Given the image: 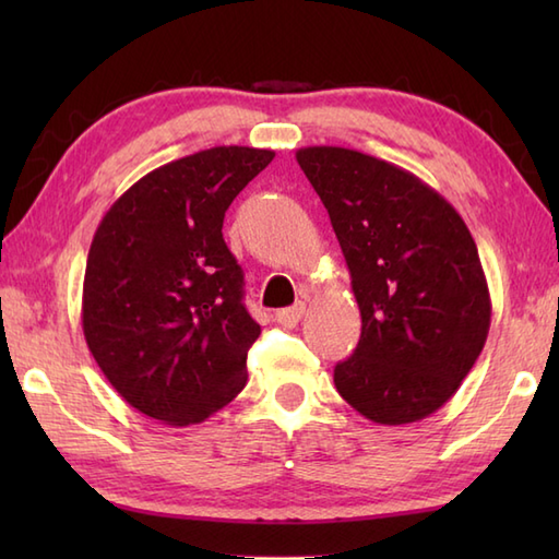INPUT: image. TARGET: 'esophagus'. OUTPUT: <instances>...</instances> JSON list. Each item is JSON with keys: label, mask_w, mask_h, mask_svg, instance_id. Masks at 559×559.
<instances>
[{"label": "esophagus", "mask_w": 559, "mask_h": 559, "mask_svg": "<svg viewBox=\"0 0 559 559\" xmlns=\"http://www.w3.org/2000/svg\"><path fill=\"white\" fill-rule=\"evenodd\" d=\"M302 314H305V302H298L293 307H286V310H278L276 319H278V324H283V326H295L302 319Z\"/></svg>", "instance_id": "34e87169"}]
</instances>
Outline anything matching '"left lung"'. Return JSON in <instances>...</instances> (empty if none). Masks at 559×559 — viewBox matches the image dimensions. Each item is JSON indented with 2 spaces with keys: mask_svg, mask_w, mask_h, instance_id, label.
<instances>
[{
  "mask_svg": "<svg viewBox=\"0 0 559 559\" xmlns=\"http://www.w3.org/2000/svg\"><path fill=\"white\" fill-rule=\"evenodd\" d=\"M302 173L329 211L362 334L334 384L379 425L418 423L456 394L490 331V290L449 201L394 163L305 146Z\"/></svg>",
  "mask_w": 559,
  "mask_h": 559,
  "instance_id": "8db88e82",
  "label": "left lung"
}]
</instances>
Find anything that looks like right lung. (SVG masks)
<instances>
[{
	"label": "right lung",
	"instance_id": "obj_1",
	"mask_svg": "<svg viewBox=\"0 0 559 559\" xmlns=\"http://www.w3.org/2000/svg\"><path fill=\"white\" fill-rule=\"evenodd\" d=\"M273 156L216 146L160 165L93 235L83 336L117 394L163 425L204 423L247 384V350L261 329L221 230L233 199Z\"/></svg>",
	"mask_w": 559,
	"mask_h": 559
}]
</instances>
